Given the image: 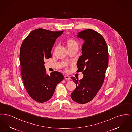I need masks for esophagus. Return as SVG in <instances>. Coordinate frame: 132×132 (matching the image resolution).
I'll list each match as a JSON object with an SVG mask.
<instances>
[{
	"mask_svg": "<svg viewBox=\"0 0 132 132\" xmlns=\"http://www.w3.org/2000/svg\"><path fill=\"white\" fill-rule=\"evenodd\" d=\"M64 77L65 79H67V80H69L70 79V77L68 75H64Z\"/></svg>",
	"mask_w": 132,
	"mask_h": 132,
	"instance_id": "obj_1",
	"label": "esophagus"
}]
</instances>
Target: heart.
Returning a JSON list of instances; mask_svg holds the SVG:
<instances>
[{
	"label": "heart",
	"mask_w": 132,
	"mask_h": 132,
	"mask_svg": "<svg viewBox=\"0 0 132 132\" xmlns=\"http://www.w3.org/2000/svg\"><path fill=\"white\" fill-rule=\"evenodd\" d=\"M67 45L68 47H73V46H78V44L75 40L72 39H70L67 41Z\"/></svg>",
	"instance_id": "b5f03b06"
}]
</instances>
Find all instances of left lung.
Instances as JSON below:
<instances>
[{
	"mask_svg": "<svg viewBox=\"0 0 132 132\" xmlns=\"http://www.w3.org/2000/svg\"><path fill=\"white\" fill-rule=\"evenodd\" d=\"M77 37L84 41L82 55L78 58L77 72H82L83 77L71 78L76 84L71 98L76 103L84 104L96 96L103 85L108 66V46L102 35L92 29L78 33Z\"/></svg>",
	"mask_w": 132,
	"mask_h": 132,
	"instance_id": "8db88e82",
	"label": "left lung"
}]
</instances>
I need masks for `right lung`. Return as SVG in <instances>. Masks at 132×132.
I'll list each match as a JSON object with an SVG mask.
<instances>
[{
    "label": "right lung",
    "mask_w": 132,
    "mask_h": 132,
    "mask_svg": "<svg viewBox=\"0 0 132 132\" xmlns=\"http://www.w3.org/2000/svg\"><path fill=\"white\" fill-rule=\"evenodd\" d=\"M63 32L36 29L28 35L21 46L20 64L24 86L30 97L38 103L49 100L57 84L63 80V75L59 72L47 74L44 61L51 57L52 47Z\"/></svg>",
    "instance_id": "add662e5"
}]
</instances>
